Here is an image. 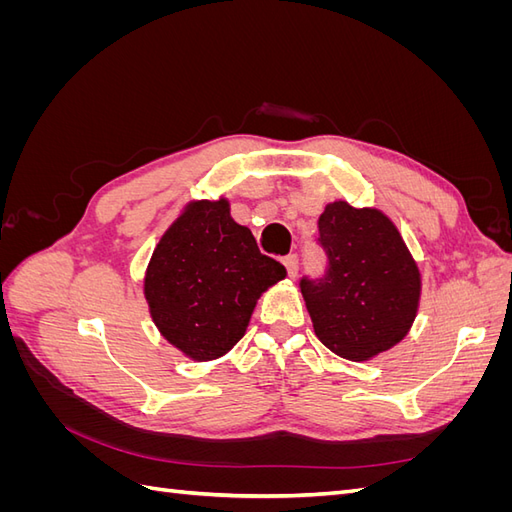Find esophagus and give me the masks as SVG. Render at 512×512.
<instances>
[{
  "label": "esophagus",
  "mask_w": 512,
  "mask_h": 512,
  "mask_svg": "<svg viewBox=\"0 0 512 512\" xmlns=\"http://www.w3.org/2000/svg\"><path fill=\"white\" fill-rule=\"evenodd\" d=\"M284 267H286V271H288V275L290 277H294L299 273V258H297V254H288V256H284Z\"/></svg>",
  "instance_id": "esophagus-1"
}]
</instances>
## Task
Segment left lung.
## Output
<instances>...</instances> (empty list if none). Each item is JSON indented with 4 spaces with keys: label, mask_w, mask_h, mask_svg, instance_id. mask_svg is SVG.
Instances as JSON below:
<instances>
[{
    "label": "left lung",
    "mask_w": 512,
    "mask_h": 512,
    "mask_svg": "<svg viewBox=\"0 0 512 512\" xmlns=\"http://www.w3.org/2000/svg\"><path fill=\"white\" fill-rule=\"evenodd\" d=\"M318 232L327 271L299 282L316 337L342 359L369 361L408 335L421 273L395 224L378 209L337 200L320 215Z\"/></svg>",
    "instance_id": "8db88e82"
}]
</instances>
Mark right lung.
<instances>
[{
    "label": "right lung",
    "instance_id": "obj_1",
    "mask_svg": "<svg viewBox=\"0 0 512 512\" xmlns=\"http://www.w3.org/2000/svg\"><path fill=\"white\" fill-rule=\"evenodd\" d=\"M286 277L260 254L228 200L190 203L153 250L145 299L160 333L194 361L226 354L243 337L256 301Z\"/></svg>",
    "mask_w": 512,
    "mask_h": 512
}]
</instances>
